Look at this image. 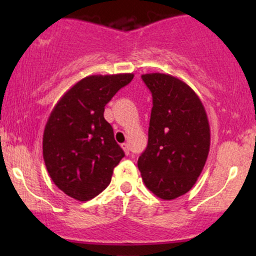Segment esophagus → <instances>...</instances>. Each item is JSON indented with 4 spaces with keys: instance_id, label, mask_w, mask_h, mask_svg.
<instances>
[{
    "instance_id": "obj_1",
    "label": "esophagus",
    "mask_w": 256,
    "mask_h": 256,
    "mask_svg": "<svg viewBox=\"0 0 256 256\" xmlns=\"http://www.w3.org/2000/svg\"><path fill=\"white\" fill-rule=\"evenodd\" d=\"M122 146V149H124L126 155L130 154V146H128V143H124Z\"/></svg>"
}]
</instances>
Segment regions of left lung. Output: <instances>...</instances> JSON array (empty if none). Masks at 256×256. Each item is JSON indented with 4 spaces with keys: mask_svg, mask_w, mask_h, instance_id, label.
<instances>
[{
    "mask_svg": "<svg viewBox=\"0 0 256 256\" xmlns=\"http://www.w3.org/2000/svg\"><path fill=\"white\" fill-rule=\"evenodd\" d=\"M152 96L148 146L138 158L143 182L161 200H174L195 185L207 161L210 128L198 94L166 73H146Z\"/></svg>",
    "mask_w": 256,
    "mask_h": 256,
    "instance_id": "8db88e82",
    "label": "left lung"
}]
</instances>
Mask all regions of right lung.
<instances>
[{"label": "right lung", "mask_w": 256, "mask_h": 256, "mask_svg": "<svg viewBox=\"0 0 256 256\" xmlns=\"http://www.w3.org/2000/svg\"><path fill=\"white\" fill-rule=\"evenodd\" d=\"M134 73L92 74L72 85L52 108L43 134V158L52 180L78 201H89L110 183L124 158L104 106Z\"/></svg>", "instance_id": "add662e5"}]
</instances>
